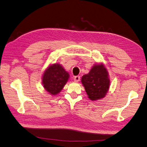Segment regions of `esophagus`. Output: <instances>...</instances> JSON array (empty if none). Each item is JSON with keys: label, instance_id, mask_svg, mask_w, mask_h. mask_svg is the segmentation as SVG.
<instances>
[{"label": "esophagus", "instance_id": "esophagus-1", "mask_svg": "<svg viewBox=\"0 0 147 147\" xmlns=\"http://www.w3.org/2000/svg\"><path fill=\"white\" fill-rule=\"evenodd\" d=\"M80 80V76H76L74 77V81L75 82H78Z\"/></svg>", "mask_w": 147, "mask_h": 147}]
</instances>
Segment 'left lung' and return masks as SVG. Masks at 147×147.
<instances>
[{
	"instance_id": "8db88e82",
	"label": "left lung",
	"mask_w": 147,
	"mask_h": 147,
	"mask_svg": "<svg viewBox=\"0 0 147 147\" xmlns=\"http://www.w3.org/2000/svg\"><path fill=\"white\" fill-rule=\"evenodd\" d=\"M82 83L90 100L102 99L110 87L108 71L102 64H94L90 72L82 76Z\"/></svg>"
}]
</instances>
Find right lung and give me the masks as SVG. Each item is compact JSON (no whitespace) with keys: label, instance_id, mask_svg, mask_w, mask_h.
I'll use <instances>...</instances> for the list:
<instances>
[{"label":"right lung","instance_id":"add662e5","mask_svg":"<svg viewBox=\"0 0 147 147\" xmlns=\"http://www.w3.org/2000/svg\"><path fill=\"white\" fill-rule=\"evenodd\" d=\"M69 74L59 64L49 66L43 74V87L51 95L55 96L64 88L68 81Z\"/></svg>","mask_w":147,"mask_h":147}]
</instances>
